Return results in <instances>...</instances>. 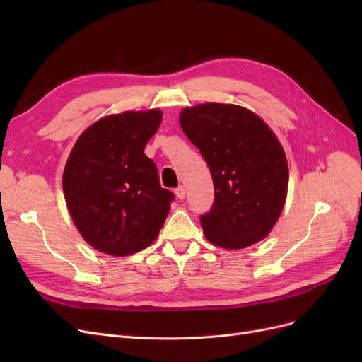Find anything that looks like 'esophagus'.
<instances>
[{"label": "esophagus", "mask_w": 362, "mask_h": 362, "mask_svg": "<svg viewBox=\"0 0 362 362\" xmlns=\"http://www.w3.org/2000/svg\"><path fill=\"white\" fill-rule=\"evenodd\" d=\"M175 194H177L178 199H184L185 198V190H184L182 185H180V187L175 189Z\"/></svg>", "instance_id": "1"}]
</instances>
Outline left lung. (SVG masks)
Masks as SVG:
<instances>
[{"label": "left lung", "mask_w": 362, "mask_h": 362, "mask_svg": "<svg viewBox=\"0 0 362 362\" xmlns=\"http://www.w3.org/2000/svg\"><path fill=\"white\" fill-rule=\"evenodd\" d=\"M180 124L213 177L214 202L201 216L208 242L242 249L267 237L288 187L287 158L276 136L255 113L233 104L184 108Z\"/></svg>", "instance_id": "obj_1"}]
</instances>
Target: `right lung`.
<instances>
[{"instance_id": "add662e5", "label": "right lung", "mask_w": 362, "mask_h": 362, "mask_svg": "<svg viewBox=\"0 0 362 362\" xmlns=\"http://www.w3.org/2000/svg\"><path fill=\"white\" fill-rule=\"evenodd\" d=\"M161 124L160 110L107 116L76 140L63 172L72 221L92 247L125 257L148 247L166 221L175 196L160 185L145 156Z\"/></svg>"}]
</instances>
